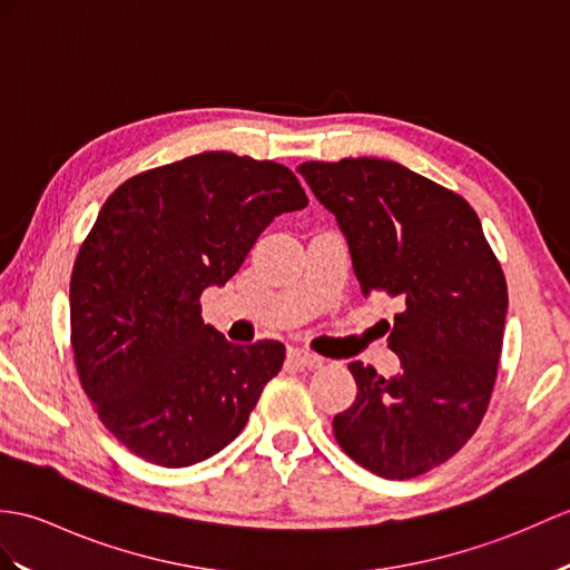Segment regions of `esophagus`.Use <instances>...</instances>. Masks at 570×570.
Returning <instances> with one entry per match:
<instances>
[{"mask_svg":"<svg viewBox=\"0 0 570 570\" xmlns=\"http://www.w3.org/2000/svg\"><path fill=\"white\" fill-rule=\"evenodd\" d=\"M288 362L294 364L296 368H313V366H321L323 364L321 356L308 352V350H291L288 352Z\"/></svg>","mask_w":570,"mask_h":570,"instance_id":"34e87169","label":"esophagus"}]
</instances>
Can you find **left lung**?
Returning a JSON list of instances; mask_svg holds the SVG:
<instances>
[{"label": "left lung", "instance_id": "left-lung-1", "mask_svg": "<svg viewBox=\"0 0 570 570\" xmlns=\"http://www.w3.org/2000/svg\"><path fill=\"white\" fill-rule=\"evenodd\" d=\"M298 171L345 233L362 294L399 306L389 347L401 374L352 362L356 399L335 415V440L383 479H415L452 459L491 403L505 274L466 198L413 169L345 157Z\"/></svg>", "mask_w": 570, "mask_h": 570}]
</instances>
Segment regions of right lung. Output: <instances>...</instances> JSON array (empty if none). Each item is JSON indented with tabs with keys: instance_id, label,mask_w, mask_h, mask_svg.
<instances>
[{
	"instance_id": "1",
	"label": "right lung",
	"mask_w": 570,
	"mask_h": 570,
	"mask_svg": "<svg viewBox=\"0 0 570 570\" xmlns=\"http://www.w3.org/2000/svg\"><path fill=\"white\" fill-rule=\"evenodd\" d=\"M306 206L288 167L233 153L140 171L106 198L72 267L70 342L79 383L128 452L184 469L243 432L286 347L230 345L198 298L276 216Z\"/></svg>"
}]
</instances>
